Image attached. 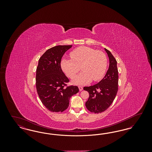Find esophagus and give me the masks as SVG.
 <instances>
[{"instance_id": "esophagus-1", "label": "esophagus", "mask_w": 152, "mask_h": 152, "mask_svg": "<svg viewBox=\"0 0 152 152\" xmlns=\"http://www.w3.org/2000/svg\"><path fill=\"white\" fill-rule=\"evenodd\" d=\"M79 89L80 91H81L83 89V87L82 86H79Z\"/></svg>"}]
</instances>
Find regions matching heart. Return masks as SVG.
<instances>
[{"mask_svg": "<svg viewBox=\"0 0 152 152\" xmlns=\"http://www.w3.org/2000/svg\"><path fill=\"white\" fill-rule=\"evenodd\" d=\"M71 59L64 58L61 61V67L65 75L73 79L80 71L83 72L73 80L75 84H86L101 80L107 70L108 60L102 51H96L88 47H80L70 53Z\"/></svg>", "mask_w": 152, "mask_h": 152, "instance_id": "1", "label": "heart"}]
</instances>
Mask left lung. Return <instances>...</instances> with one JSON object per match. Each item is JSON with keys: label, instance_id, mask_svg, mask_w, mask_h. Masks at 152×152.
I'll return each instance as SVG.
<instances>
[{"label": "left lung", "instance_id": "8db88e82", "mask_svg": "<svg viewBox=\"0 0 152 152\" xmlns=\"http://www.w3.org/2000/svg\"><path fill=\"white\" fill-rule=\"evenodd\" d=\"M109 58L108 70L104 77L97 84L84 87L89 97L86 106L91 112L99 113L104 112L110 106L118 91V72L116 58L110 52L105 48Z\"/></svg>", "mask_w": 152, "mask_h": 152}]
</instances>
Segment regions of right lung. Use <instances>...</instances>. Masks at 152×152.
<instances>
[{"label":"right lung","instance_id":"obj_1","mask_svg":"<svg viewBox=\"0 0 152 152\" xmlns=\"http://www.w3.org/2000/svg\"><path fill=\"white\" fill-rule=\"evenodd\" d=\"M71 47V45L52 47L39 60L36 90L43 104L52 112L64 111L69 106L71 97L79 91L77 86H67L69 80L61 68V58Z\"/></svg>","mask_w":152,"mask_h":152}]
</instances>
